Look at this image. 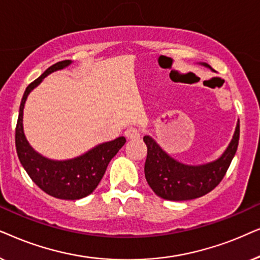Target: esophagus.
Wrapping results in <instances>:
<instances>
[{"label": "esophagus", "mask_w": 260, "mask_h": 260, "mask_svg": "<svg viewBox=\"0 0 260 260\" xmlns=\"http://www.w3.org/2000/svg\"><path fill=\"white\" fill-rule=\"evenodd\" d=\"M124 137L129 140H138L140 138V131L134 127H129L124 131Z\"/></svg>", "instance_id": "1"}]
</instances>
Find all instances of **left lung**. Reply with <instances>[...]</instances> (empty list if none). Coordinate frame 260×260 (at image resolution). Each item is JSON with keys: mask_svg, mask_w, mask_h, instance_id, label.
Masks as SVG:
<instances>
[{"mask_svg": "<svg viewBox=\"0 0 260 260\" xmlns=\"http://www.w3.org/2000/svg\"><path fill=\"white\" fill-rule=\"evenodd\" d=\"M202 67L214 71L207 63ZM240 136L239 120L233 138L222 154L215 160L201 165H188L172 158L159 146L153 138L145 136L147 158L145 177L154 193L169 201H188L201 197L215 188L224 177L234 158Z\"/></svg>", "mask_w": 260, "mask_h": 260, "instance_id": "left-lung-1", "label": "left lung"}]
</instances>
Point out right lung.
Wrapping results in <instances>:
<instances>
[{"label": "right lung", "mask_w": 260, "mask_h": 260, "mask_svg": "<svg viewBox=\"0 0 260 260\" xmlns=\"http://www.w3.org/2000/svg\"><path fill=\"white\" fill-rule=\"evenodd\" d=\"M71 63V60L55 63L27 86L20 105L15 129L16 153L23 169L43 191L60 200H79L90 195L101 182L109 161L126 143L123 137H119L112 141L96 145L85 153L67 160L48 159L30 146L23 132L26 100L46 76L63 70Z\"/></svg>", "instance_id": "right-lung-1"}]
</instances>
